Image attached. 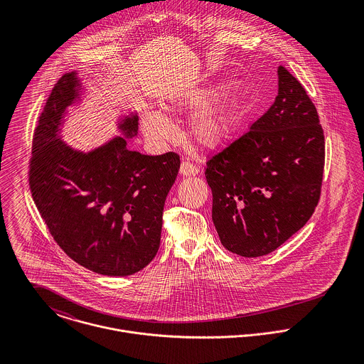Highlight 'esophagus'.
I'll return each mask as SVG.
<instances>
[{"label":"esophagus","instance_id":"1","mask_svg":"<svg viewBox=\"0 0 364 364\" xmlns=\"http://www.w3.org/2000/svg\"><path fill=\"white\" fill-rule=\"evenodd\" d=\"M198 172H199L198 166H196V165H193L192 162H189V161H183V162L181 164L179 173H181L182 176H195V175H198Z\"/></svg>","mask_w":364,"mask_h":364}]
</instances>
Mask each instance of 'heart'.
Instances as JSON below:
<instances>
[{
    "instance_id": "obj_1",
    "label": "heart",
    "mask_w": 364,
    "mask_h": 364,
    "mask_svg": "<svg viewBox=\"0 0 364 364\" xmlns=\"http://www.w3.org/2000/svg\"><path fill=\"white\" fill-rule=\"evenodd\" d=\"M225 88L195 90L176 95L169 105L171 112H195L189 122V133L193 141L208 150H215L227 144L238 132L242 119L240 105L232 100H220ZM143 132L161 141L173 136L172 123L161 113L149 110L143 116Z\"/></svg>"
}]
</instances>
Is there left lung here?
Wrapping results in <instances>:
<instances>
[{
    "label": "left lung",
    "mask_w": 364,
    "mask_h": 364,
    "mask_svg": "<svg viewBox=\"0 0 364 364\" xmlns=\"http://www.w3.org/2000/svg\"><path fill=\"white\" fill-rule=\"evenodd\" d=\"M279 92L250 130L210 156L211 218L221 244L263 257L306 225L319 202L325 139L315 105L283 65Z\"/></svg>",
    "instance_id": "1"
}]
</instances>
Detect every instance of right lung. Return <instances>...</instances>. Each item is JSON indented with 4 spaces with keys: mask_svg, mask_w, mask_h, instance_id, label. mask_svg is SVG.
<instances>
[{
    "mask_svg": "<svg viewBox=\"0 0 364 364\" xmlns=\"http://www.w3.org/2000/svg\"><path fill=\"white\" fill-rule=\"evenodd\" d=\"M75 73L53 88L33 133L29 188L57 245L78 264L106 276H129L158 252L162 211L181 158L176 153L144 156L116 137L84 154L63 144L58 124L78 97ZM137 132V117L120 124Z\"/></svg>",
    "mask_w": 364,
    "mask_h": 364,
    "instance_id": "right-lung-1",
    "label": "right lung"
}]
</instances>
